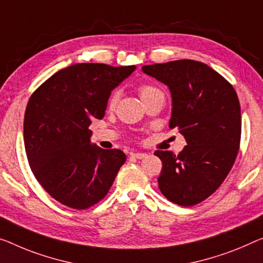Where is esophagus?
Listing matches in <instances>:
<instances>
[{"label":"esophagus","mask_w":263,"mask_h":263,"mask_svg":"<svg viewBox=\"0 0 263 263\" xmlns=\"http://www.w3.org/2000/svg\"><path fill=\"white\" fill-rule=\"evenodd\" d=\"M132 157H135V159H143V157L147 156L145 153H130Z\"/></svg>","instance_id":"34e87169"}]
</instances>
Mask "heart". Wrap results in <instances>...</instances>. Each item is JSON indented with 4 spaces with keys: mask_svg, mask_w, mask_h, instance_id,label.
I'll return each instance as SVG.
<instances>
[{
    "mask_svg": "<svg viewBox=\"0 0 263 263\" xmlns=\"http://www.w3.org/2000/svg\"><path fill=\"white\" fill-rule=\"evenodd\" d=\"M156 92H160V90L157 89L156 87L152 86V84H142V86L139 87V94L141 96V99L144 102L145 100H148L151 96H153ZM120 99V92L119 91H114L110 95V98L108 100V108L109 109H114L116 104L119 102Z\"/></svg>",
    "mask_w": 263,
    "mask_h": 263,
    "instance_id": "obj_1",
    "label": "heart"
}]
</instances>
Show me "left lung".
<instances>
[{"label":"left lung","mask_w":263,"mask_h":263,"mask_svg":"<svg viewBox=\"0 0 263 263\" xmlns=\"http://www.w3.org/2000/svg\"><path fill=\"white\" fill-rule=\"evenodd\" d=\"M142 70L168 86L173 101L169 127L187 142L177 155L155 152L162 161L160 191L183 207L200 203L222 184L239 152L241 108L236 91L219 72L194 60L151 64Z\"/></svg>","instance_id":"8db88e82"}]
</instances>
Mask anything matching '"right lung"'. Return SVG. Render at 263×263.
<instances>
[{"label":"right lung","instance_id":"right-lung-1","mask_svg":"<svg viewBox=\"0 0 263 263\" xmlns=\"http://www.w3.org/2000/svg\"><path fill=\"white\" fill-rule=\"evenodd\" d=\"M136 69L78 63L59 70L30 96L23 134L28 162L50 196L87 209L107 195L126 154L90 144L91 119L104 116L111 90Z\"/></svg>","mask_w":263,"mask_h":263}]
</instances>
